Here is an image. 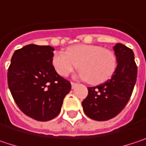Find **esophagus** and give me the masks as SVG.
<instances>
[{"label":"esophagus","mask_w":146,"mask_h":146,"mask_svg":"<svg viewBox=\"0 0 146 146\" xmlns=\"http://www.w3.org/2000/svg\"><path fill=\"white\" fill-rule=\"evenodd\" d=\"M71 84H72V88H74V87L77 85V84H76V83H74V82H71Z\"/></svg>","instance_id":"1"}]
</instances>
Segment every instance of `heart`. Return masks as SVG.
Here are the masks:
<instances>
[{
    "mask_svg": "<svg viewBox=\"0 0 146 146\" xmlns=\"http://www.w3.org/2000/svg\"><path fill=\"white\" fill-rule=\"evenodd\" d=\"M52 64L62 77L68 76L78 68L82 78L91 84H100L113 75L117 58L110 49L96 44H80L68 47L66 52L55 53Z\"/></svg>",
    "mask_w": 146,
    "mask_h": 146,
    "instance_id": "heart-1",
    "label": "heart"
}]
</instances>
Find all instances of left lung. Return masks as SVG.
<instances>
[{
    "label": "left lung",
    "mask_w": 146,
    "mask_h": 146,
    "mask_svg": "<svg viewBox=\"0 0 146 146\" xmlns=\"http://www.w3.org/2000/svg\"><path fill=\"white\" fill-rule=\"evenodd\" d=\"M113 50L117 58L116 71L110 79L88 88L82 102L84 113L91 119L106 121L119 114L131 97L137 78V65L130 48L117 44Z\"/></svg>",
    "instance_id": "obj_1"
}]
</instances>
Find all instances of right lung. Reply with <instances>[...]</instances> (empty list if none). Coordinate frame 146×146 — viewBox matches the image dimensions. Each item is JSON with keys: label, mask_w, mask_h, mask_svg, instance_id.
<instances>
[{"label": "right lung", "mask_w": 146, "mask_h": 146, "mask_svg": "<svg viewBox=\"0 0 146 146\" xmlns=\"http://www.w3.org/2000/svg\"><path fill=\"white\" fill-rule=\"evenodd\" d=\"M53 50L50 45H25L15 50L8 68V87L16 104L37 121L55 118L71 90V83L52 65Z\"/></svg>", "instance_id": "add662e5"}]
</instances>
